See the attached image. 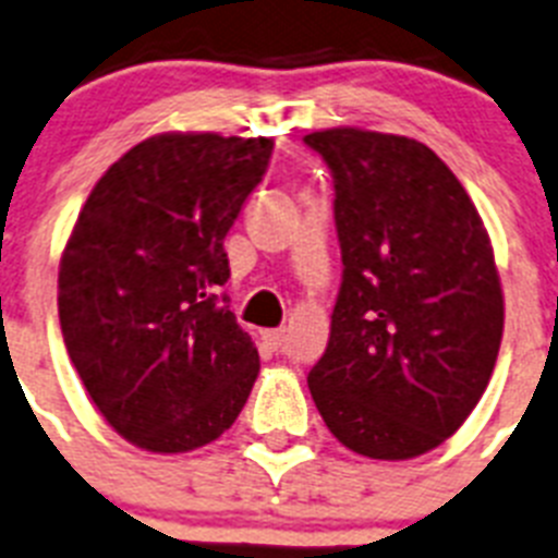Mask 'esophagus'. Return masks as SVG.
I'll return each mask as SVG.
<instances>
[{
	"instance_id": "34e87169",
	"label": "esophagus",
	"mask_w": 558,
	"mask_h": 558,
	"mask_svg": "<svg viewBox=\"0 0 558 558\" xmlns=\"http://www.w3.org/2000/svg\"><path fill=\"white\" fill-rule=\"evenodd\" d=\"M260 337H264V343L269 345V349H280V345H283V340H287V331L266 329V331H260Z\"/></svg>"
}]
</instances>
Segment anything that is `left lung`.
<instances>
[{"label": "left lung", "instance_id": "1", "mask_svg": "<svg viewBox=\"0 0 558 558\" xmlns=\"http://www.w3.org/2000/svg\"><path fill=\"white\" fill-rule=\"evenodd\" d=\"M335 178L343 283L308 372L323 423L368 460H414L476 409L502 343L488 229L448 163L405 135L308 133Z\"/></svg>", "mask_w": 558, "mask_h": 558}]
</instances>
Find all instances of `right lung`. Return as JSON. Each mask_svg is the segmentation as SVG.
<instances>
[{
	"instance_id": "add662e5",
	"label": "right lung",
	"mask_w": 558,
	"mask_h": 558,
	"mask_svg": "<svg viewBox=\"0 0 558 558\" xmlns=\"http://www.w3.org/2000/svg\"><path fill=\"white\" fill-rule=\"evenodd\" d=\"M275 142L161 133L112 163L59 264L68 354L107 423L135 448L184 453L218 439L260 372L218 298L223 238Z\"/></svg>"
}]
</instances>
